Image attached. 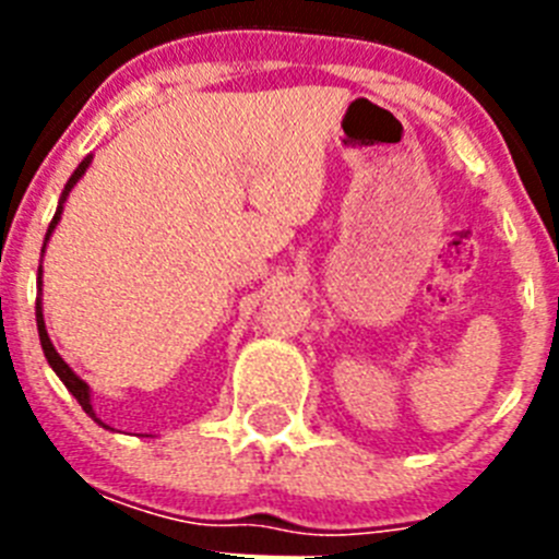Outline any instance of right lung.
<instances>
[{
	"label": "right lung",
	"mask_w": 559,
	"mask_h": 559,
	"mask_svg": "<svg viewBox=\"0 0 559 559\" xmlns=\"http://www.w3.org/2000/svg\"><path fill=\"white\" fill-rule=\"evenodd\" d=\"M88 167V159H83L81 165H78V170L72 173V179L67 181V187H63V195H61V206H58L56 210V218H52V224H49V229H47V237L52 235V229H56V224H58V218H61V210H63V201H67V195H69V190H72V185H75L78 179H81L83 176V170H86ZM38 288H41V271H38ZM36 324H38V338H41V349H44V355H47V360H49V367L56 369V374L58 378L63 380V386L69 389V392L75 394V400L78 403H81L83 406V412L88 414V417H95V412H92V406H88V386L86 383H83L81 378H78L75 372H72V369L67 367V360L61 358V355L56 353V347H52V341H49V335H47V328H44V316H41V302L36 305ZM97 419V417H95ZM97 423H100V419H97Z\"/></svg>",
	"instance_id": "1"
}]
</instances>
